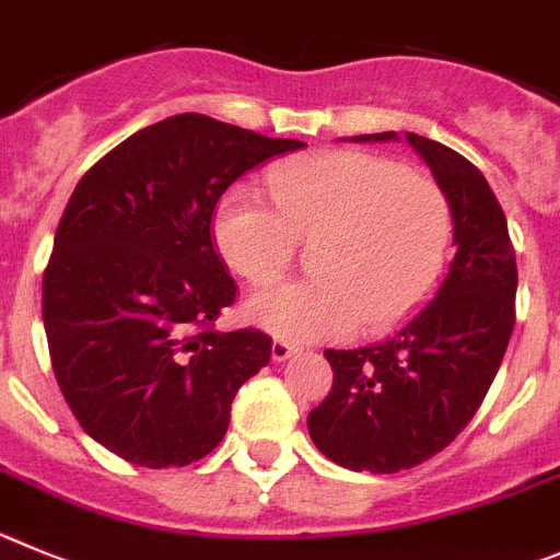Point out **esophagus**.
I'll list each match as a JSON object with an SVG mask.
<instances>
[{
  "label": "esophagus",
  "mask_w": 560,
  "mask_h": 560,
  "mask_svg": "<svg viewBox=\"0 0 560 560\" xmlns=\"http://www.w3.org/2000/svg\"><path fill=\"white\" fill-rule=\"evenodd\" d=\"M270 354H273L276 362H284L290 360L292 354H299V349L292 346V342H284V340H276L273 346H270Z\"/></svg>",
  "instance_id": "34e87169"
}]
</instances>
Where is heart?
I'll return each mask as SVG.
<instances>
[{
    "instance_id": "1",
    "label": "heart",
    "mask_w": 560,
    "mask_h": 560,
    "mask_svg": "<svg viewBox=\"0 0 560 560\" xmlns=\"http://www.w3.org/2000/svg\"><path fill=\"white\" fill-rule=\"evenodd\" d=\"M270 198L231 186L214 209V240L250 281L279 276L312 245V279L270 281L245 304L256 326L290 342L340 340L399 324L441 281L452 209L441 186L399 161L331 150L270 170Z\"/></svg>"
}]
</instances>
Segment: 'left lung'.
Here are the masks:
<instances>
[{
  "instance_id": "obj_1",
  "label": "left lung",
  "mask_w": 560,
  "mask_h": 560,
  "mask_svg": "<svg viewBox=\"0 0 560 560\" xmlns=\"http://www.w3.org/2000/svg\"><path fill=\"white\" fill-rule=\"evenodd\" d=\"M399 136H357V142ZM452 209L455 259L441 287L387 340L326 349L331 390L306 418L337 466L393 475L430 460L463 432L500 371L516 324V254L486 175L441 142L405 133Z\"/></svg>"
}]
</instances>
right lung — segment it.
I'll list each match as a JSON object with an SVG mask.
<instances>
[{"label":"right lung","mask_w":560,"mask_h":560,"mask_svg":"<svg viewBox=\"0 0 560 560\" xmlns=\"http://www.w3.org/2000/svg\"><path fill=\"white\" fill-rule=\"evenodd\" d=\"M301 148L178 114L128 136L74 186L44 270V329L69 410L122 460L206 457L236 390L270 362L265 331L214 329L236 284L211 214L240 175Z\"/></svg>","instance_id":"add662e5"}]
</instances>
